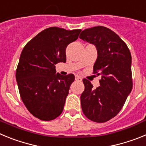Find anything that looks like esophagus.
Listing matches in <instances>:
<instances>
[{
	"label": "esophagus",
	"instance_id": "obj_1",
	"mask_svg": "<svg viewBox=\"0 0 146 146\" xmlns=\"http://www.w3.org/2000/svg\"><path fill=\"white\" fill-rule=\"evenodd\" d=\"M75 80H78V81H82V77L77 75L75 77Z\"/></svg>",
	"mask_w": 146,
	"mask_h": 146
}]
</instances>
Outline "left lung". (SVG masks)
I'll list each match as a JSON object with an SVG mask.
<instances>
[{
    "mask_svg": "<svg viewBox=\"0 0 146 146\" xmlns=\"http://www.w3.org/2000/svg\"><path fill=\"white\" fill-rule=\"evenodd\" d=\"M80 38L94 44L97 59L94 72L102 76L100 86L93 88L83 79L85 90L80 96L84 115L91 121L104 123L120 112L132 89L131 56L127 45L116 33L103 26L82 31Z\"/></svg>",
    "mask_w": 146,
    "mask_h": 146,
    "instance_id": "8db88e82",
    "label": "left lung"
}]
</instances>
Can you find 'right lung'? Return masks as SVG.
<instances>
[{"instance_id": "right-lung-1", "label": "right lung", "mask_w": 146, "mask_h": 146, "mask_svg": "<svg viewBox=\"0 0 146 146\" xmlns=\"http://www.w3.org/2000/svg\"><path fill=\"white\" fill-rule=\"evenodd\" d=\"M80 31L47 28L28 42L22 51L16 80L23 103L38 119L53 120L64 110L74 76L56 74L55 65L65 63L66 49L78 38Z\"/></svg>"}]
</instances>
